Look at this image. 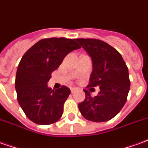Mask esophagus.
Listing matches in <instances>:
<instances>
[{
    "instance_id": "esophagus-1",
    "label": "esophagus",
    "mask_w": 148,
    "mask_h": 148,
    "mask_svg": "<svg viewBox=\"0 0 148 148\" xmlns=\"http://www.w3.org/2000/svg\"><path fill=\"white\" fill-rule=\"evenodd\" d=\"M71 93H74V92H76L77 90V89L76 87H71Z\"/></svg>"
}]
</instances>
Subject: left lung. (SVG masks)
Listing matches in <instances>:
<instances>
[{
  "label": "left lung",
  "instance_id": "left-lung-1",
  "mask_svg": "<svg viewBox=\"0 0 148 148\" xmlns=\"http://www.w3.org/2000/svg\"><path fill=\"white\" fill-rule=\"evenodd\" d=\"M75 41L91 58L93 71L88 87L99 86L100 89L95 97L84 90L86 98L78 104L79 110L87 120L96 123L110 120L127 101L130 90L127 66L120 53L106 42L90 38Z\"/></svg>",
  "mask_w": 148,
  "mask_h": 148
}]
</instances>
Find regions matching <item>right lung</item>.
<instances>
[{"label":"right lung","mask_w":148,"mask_h":148,"mask_svg":"<svg viewBox=\"0 0 148 148\" xmlns=\"http://www.w3.org/2000/svg\"><path fill=\"white\" fill-rule=\"evenodd\" d=\"M80 48L75 39L45 38L23 55L16 71L15 88L19 105L32 122L49 125L62 117L71 90L62 86L54 90L48 87L47 82L65 57Z\"/></svg>","instance_id":"add662e5"}]
</instances>
